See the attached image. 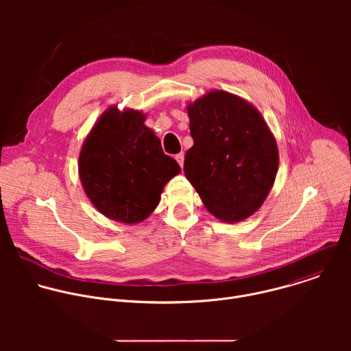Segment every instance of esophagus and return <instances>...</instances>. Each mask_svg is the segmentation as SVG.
<instances>
[{
  "instance_id": "1",
  "label": "esophagus",
  "mask_w": 351,
  "mask_h": 351,
  "mask_svg": "<svg viewBox=\"0 0 351 351\" xmlns=\"http://www.w3.org/2000/svg\"><path fill=\"white\" fill-rule=\"evenodd\" d=\"M175 160L178 161V164L180 165V168H183V161H184V154L183 153H179L175 156Z\"/></svg>"
}]
</instances>
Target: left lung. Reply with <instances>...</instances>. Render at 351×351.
Segmentation results:
<instances>
[{
  "label": "left lung",
  "mask_w": 351,
  "mask_h": 351,
  "mask_svg": "<svg viewBox=\"0 0 351 351\" xmlns=\"http://www.w3.org/2000/svg\"><path fill=\"white\" fill-rule=\"evenodd\" d=\"M193 147L184 175L206 208L223 222L256 213L278 172L276 141L260 112L243 98L211 91L189 106Z\"/></svg>",
  "instance_id": "1"
}]
</instances>
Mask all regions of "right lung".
<instances>
[{
    "instance_id": "add662e5",
    "label": "right lung",
    "mask_w": 351,
    "mask_h": 351,
    "mask_svg": "<svg viewBox=\"0 0 351 351\" xmlns=\"http://www.w3.org/2000/svg\"><path fill=\"white\" fill-rule=\"evenodd\" d=\"M137 111L110 108L87 136L79 175L87 197L106 217L137 223L160 203L164 186L180 172Z\"/></svg>"
}]
</instances>
